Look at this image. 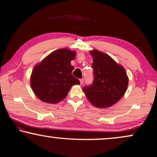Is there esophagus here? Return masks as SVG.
<instances>
[{
  "label": "esophagus",
  "mask_w": 157,
  "mask_h": 157,
  "mask_svg": "<svg viewBox=\"0 0 157 157\" xmlns=\"http://www.w3.org/2000/svg\"><path fill=\"white\" fill-rule=\"evenodd\" d=\"M83 82H84V80H83V78L81 79V80H80V83H81V85L83 83Z\"/></svg>",
  "instance_id": "obj_1"
}]
</instances>
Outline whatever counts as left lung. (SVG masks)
I'll list each match as a JSON object with an SVG mask.
<instances>
[{
  "mask_svg": "<svg viewBox=\"0 0 157 157\" xmlns=\"http://www.w3.org/2000/svg\"><path fill=\"white\" fill-rule=\"evenodd\" d=\"M93 59L94 82L85 86L83 92L93 105L98 108L111 107L117 103L127 90L128 76L122 65L109 55L97 49L90 51Z\"/></svg>",
  "mask_w": 157,
  "mask_h": 157,
  "instance_id": "left-lung-1",
  "label": "left lung"
}]
</instances>
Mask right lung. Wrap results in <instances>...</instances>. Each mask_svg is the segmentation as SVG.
I'll return each mask as SVG.
<instances>
[{"label": "right lung", "instance_id": "1", "mask_svg": "<svg viewBox=\"0 0 157 157\" xmlns=\"http://www.w3.org/2000/svg\"><path fill=\"white\" fill-rule=\"evenodd\" d=\"M76 52L59 49L37 63L30 77V86L35 95L48 103H57L67 97L71 87L80 81L71 72L74 69L71 61Z\"/></svg>", "mask_w": 157, "mask_h": 157}]
</instances>
